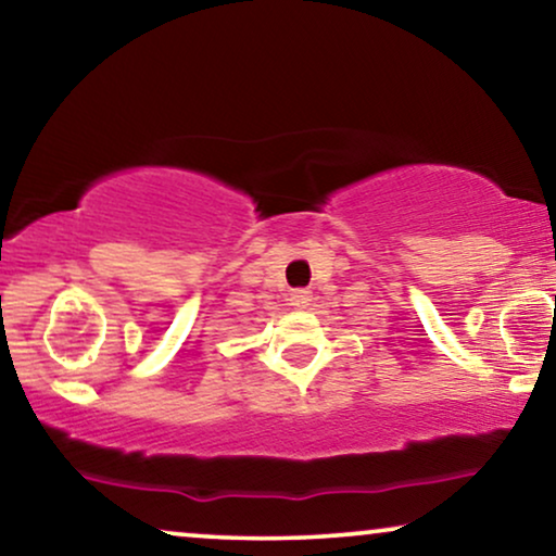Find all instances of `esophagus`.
<instances>
[{"label":"esophagus","mask_w":556,"mask_h":556,"mask_svg":"<svg viewBox=\"0 0 556 556\" xmlns=\"http://www.w3.org/2000/svg\"><path fill=\"white\" fill-rule=\"evenodd\" d=\"M308 303H311V291H308V288H295V291L291 293V306L306 308Z\"/></svg>","instance_id":"esophagus-1"}]
</instances>
